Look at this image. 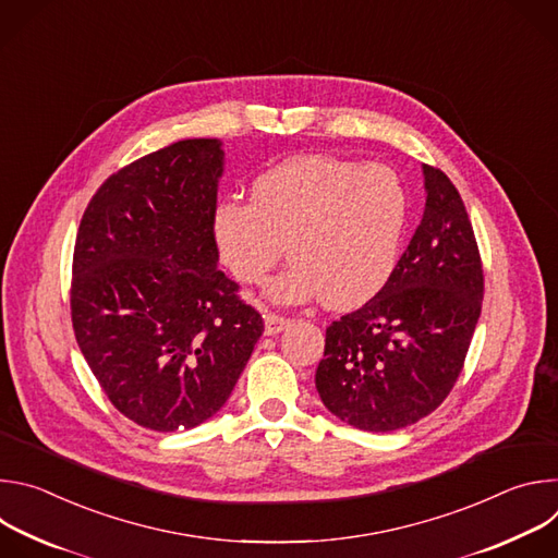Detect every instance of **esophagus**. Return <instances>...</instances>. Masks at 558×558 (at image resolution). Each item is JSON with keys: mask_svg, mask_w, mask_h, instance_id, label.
Returning <instances> with one entry per match:
<instances>
[{"mask_svg": "<svg viewBox=\"0 0 558 558\" xmlns=\"http://www.w3.org/2000/svg\"><path fill=\"white\" fill-rule=\"evenodd\" d=\"M289 320L282 315H276V313H265V336H278L282 331L289 329Z\"/></svg>", "mask_w": 558, "mask_h": 558, "instance_id": "34e87169", "label": "esophagus"}]
</instances>
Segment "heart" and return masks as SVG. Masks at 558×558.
I'll use <instances>...</instances> for the list:
<instances>
[{
  "label": "heart",
  "mask_w": 558,
  "mask_h": 558,
  "mask_svg": "<svg viewBox=\"0 0 558 558\" xmlns=\"http://www.w3.org/2000/svg\"><path fill=\"white\" fill-rule=\"evenodd\" d=\"M407 196L384 166L302 154L252 183V203L227 198L211 214L220 263L243 284H260L284 256L291 267L267 293L282 304L323 298L355 308L375 298L400 260Z\"/></svg>",
  "instance_id": "1"
}]
</instances>
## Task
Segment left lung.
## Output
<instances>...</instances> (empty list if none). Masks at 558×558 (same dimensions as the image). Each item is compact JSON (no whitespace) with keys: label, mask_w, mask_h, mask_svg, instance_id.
I'll list each match as a JSON object with an SVG mask.
<instances>
[{"label":"left lung","mask_w":558,"mask_h":558,"mask_svg":"<svg viewBox=\"0 0 558 558\" xmlns=\"http://www.w3.org/2000/svg\"><path fill=\"white\" fill-rule=\"evenodd\" d=\"M426 207L386 287L327 329L315 371L342 422L390 433L430 415L454 386L484 300L480 250L450 179L422 166Z\"/></svg>","instance_id":"obj_1"}]
</instances>
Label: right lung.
<instances>
[{
	"mask_svg": "<svg viewBox=\"0 0 558 558\" xmlns=\"http://www.w3.org/2000/svg\"><path fill=\"white\" fill-rule=\"evenodd\" d=\"M222 172V141H179L112 174L78 225L76 344L114 409L156 433L214 417L265 331L218 271Z\"/></svg>",
	"mask_w": 558,
	"mask_h": 558,
	"instance_id": "1",
	"label": "right lung"
}]
</instances>
